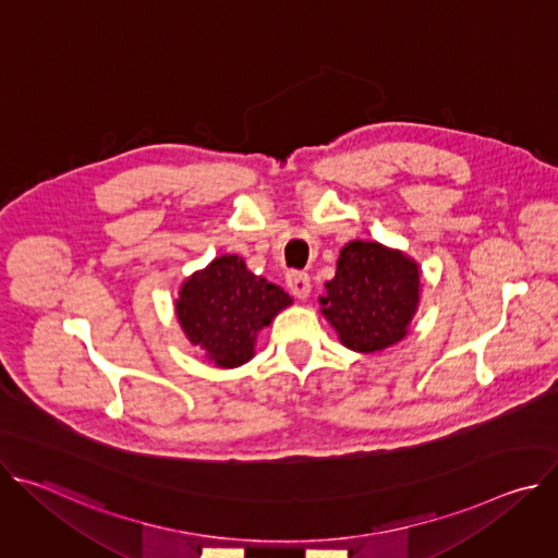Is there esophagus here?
<instances>
[{
	"label": "esophagus",
	"instance_id": "obj_1",
	"mask_svg": "<svg viewBox=\"0 0 558 558\" xmlns=\"http://www.w3.org/2000/svg\"><path fill=\"white\" fill-rule=\"evenodd\" d=\"M287 287L291 289V293H293L295 298H306V295L311 293V278H308V274H304V271L291 269V271L287 274Z\"/></svg>",
	"mask_w": 558,
	"mask_h": 558
}]
</instances>
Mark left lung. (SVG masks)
<instances>
[{"label": "left lung", "mask_w": 558, "mask_h": 558, "mask_svg": "<svg viewBox=\"0 0 558 558\" xmlns=\"http://www.w3.org/2000/svg\"><path fill=\"white\" fill-rule=\"evenodd\" d=\"M323 313L344 347L375 353L407 336L420 302V269L400 252L353 241L325 284Z\"/></svg>", "instance_id": "left-lung-1"}]
</instances>
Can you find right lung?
Here are the masks:
<instances>
[{
  "label": "right lung",
  "mask_w": 558,
  "mask_h": 558,
  "mask_svg": "<svg viewBox=\"0 0 558 558\" xmlns=\"http://www.w3.org/2000/svg\"><path fill=\"white\" fill-rule=\"evenodd\" d=\"M289 304L291 298L254 276L243 258L220 256L183 284L177 315L192 344L216 366L233 368L254 355L256 333Z\"/></svg>",
  "instance_id": "add662e5"
}]
</instances>
